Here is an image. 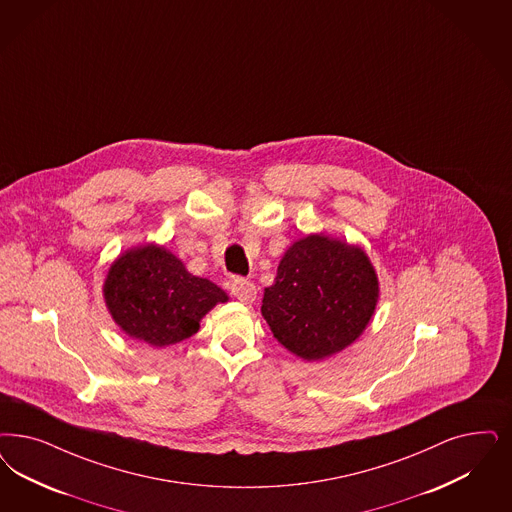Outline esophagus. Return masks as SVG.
Wrapping results in <instances>:
<instances>
[{
	"label": "esophagus",
	"instance_id": "esophagus-1",
	"mask_svg": "<svg viewBox=\"0 0 512 512\" xmlns=\"http://www.w3.org/2000/svg\"><path fill=\"white\" fill-rule=\"evenodd\" d=\"M230 291H232V295H234L236 299L240 300V302H244V304H251L253 300L257 299V287H255V283L247 282V280H242V278H236V280L232 282Z\"/></svg>",
	"mask_w": 512,
	"mask_h": 512
}]
</instances>
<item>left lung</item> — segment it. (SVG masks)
Instances as JSON below:
<instances>
[{
  "label": "left lung",
  "mask_w": 512,
  "mask_h": 512,
  "mask_svg": "<svg viewBox=\"0 0 512 512\" xmlns=\"http://www.w3.org/2000/svg\"><path fill=\"white\" fill-rule=\"evenodd\" d=\"M378 276L359 246L323 232L283 253L261 314L274 338L304 361H321L353 344L374 316Z\"/></svg>",
  "instance_id": "obj_1"
}]
</instances>
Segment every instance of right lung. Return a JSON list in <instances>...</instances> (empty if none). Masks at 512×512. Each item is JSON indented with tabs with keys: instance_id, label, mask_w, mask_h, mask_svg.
Wrapping results in <instances>:
<instances>
[{
	"instance_id": "add662e5",
	"label": "right lung",
	"mask_w": 512,
	"mask_h": 512,
	"mask_svg": "<svg viewBox=\"0 0 512 512\" xmlns=\"http://www.w3.org/2000/svg\"><path fill=\"white\" fill-rule=\"evenodd\" d=\"M104 300L124 335L153 348L177 344L200 329V319L229 295L193 276L159 244L130 247L107 270Z\"/></svg>"
}]
</instances>
